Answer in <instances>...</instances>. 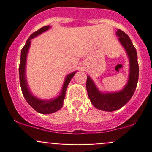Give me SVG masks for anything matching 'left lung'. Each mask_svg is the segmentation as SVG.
I'll return each instance as SVG.
<instances>
[{"label": "left lung", "instance_id": "obj_1", "mask_svg": "<svg viewBox=\"0 0 152 152\" xmlns=\"http://www.w3.org/2000/svg\"><path fill=\"white\" fill-rule=\"evenodd\" d=\"M116 35L118 37L119 42L125 50L129 62V73L126 85L120 91L102 92L89 76L86 83L88 97L93 105L99 110L107 112L119 110L125 105L132 97L138 82L139 66L135 48L123 31L118 29Z\"/></svg>", "mask_w": 152, "mask_h": 152}]
</instances>
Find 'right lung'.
<instances>
[{
	"label": "right lung",
	"instance_id": "add662e5",
	"mask_svg": "<svg viewBox=\"0 0 152 152\" xmlns=\"http://www.w3.org/2000/svg\"><path fill=\"white\" fill-rule=\"evenodd\" d=\"M51 27L50 26H45L42 27L37 30V31L34 32L28 39L26 42L25 45L23 48L21 50L20 54V64L19 67V74H20V84L21 90H22L23 95L24 98L28 102V104L34 110L38 112L41 114H50L60 110L63 106V101L65 98V93H66L67 87L68 84L70 83L71 79H73V76L77 71H74L67 74L65 77L64 84L62 85V90L59 93V95L53 99H48V100H44L37 98V96H34L29 89L28 82L26 79V59L27 55H28V50L30 48L31 39H34L36 37L39 36L43 32L50 29Z\"/></svg>",
	"mask_w": 152,
	"mask_h": 152
}]
</instances>
